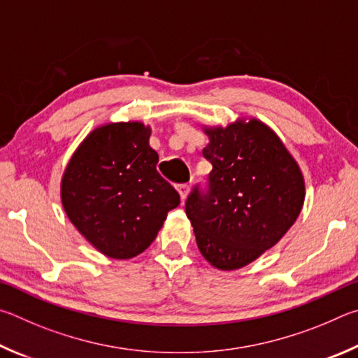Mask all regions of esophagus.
Returning <instances> with one entry per match:
<instances>
[{"instance_id":"1","label":"esophagus","mask_w":358,"mask_h":358,"mask_svg":"<svg viewBox=\"0 0 358 358\" xmlns=\"http://www.w3.org/2000/svg\"><path fill=\"white\" fill-rule=\"evenodd\" d=\"M178 192H179V195H180V199H184L189 196V185L187 184H180V185H178Z\"/></svg>"}]
</instances>
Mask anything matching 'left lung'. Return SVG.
I'll list each match as a JSON object with an SVG mask.
<instances>
[{"label":"left lung","mask_w":358,"mask_h":358,"mask_svg":"<svg viewBox=\"0 0 358 358\" xmlns=\"http://www.w3.org/2000/svg\"><path fill=\"white\" fill-rule=\"evenodd\" d=\"M212 163L209 190L196 187L185 203L204 259L236 271L278 243L305 201L299 163L280 136L259 119L239 117L227 127H203Z\"/></svg>","instance_id":"1"}]
</instances>
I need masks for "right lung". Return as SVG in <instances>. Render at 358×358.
I'll use <instances>...</instances> for the list:
<instances>
[{
    "instance_id": "right-lung-1",
    "label": "right lung",
    "mask_w": 358,
    "mask_h": 358,
    "mask_svg": "<svg viewBox=\"0 0 358 358\" xmlns=\"http://www.w3.org/2000/svg\"><path fill=\"white\" fill-rule=\"evenodd\" d=\"M150 127L138 121L94 129L61 179V203L78 233L113 259H130L154 242L179 193L157 173Z\"/></svg>"
}]
</instances>
